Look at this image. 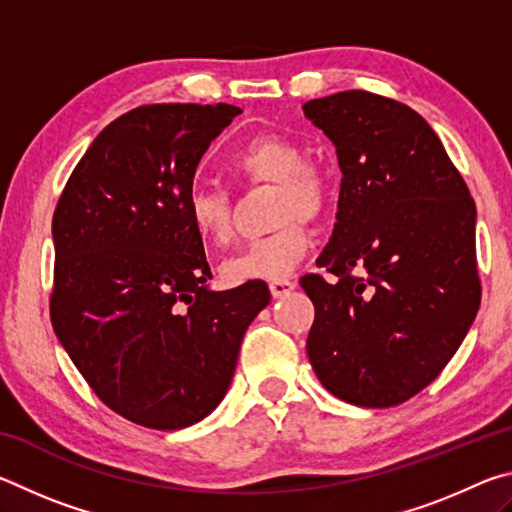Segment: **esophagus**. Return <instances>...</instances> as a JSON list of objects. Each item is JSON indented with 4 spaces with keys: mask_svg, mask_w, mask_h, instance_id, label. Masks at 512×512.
Returning a JSON list of instances; mask_svg holds the SVG:
<instances>
[{
    "mask_svg": "<svg viewBox=\"0 0 512 512\" xmlns=\"http://www.w3.org/2000/svg\"><path fill=\"white\" fill-rule=\"evenodd\" d=\"M268 289H271L273 298H284V296H289L293 289H296V282L287 280V277H275V280L268 282Z\"/></svg>",
    "mask_w": 512,
    "mask_h": 512,
    "instance_id": "34e87169",
    "label": "esophagus"
}]
</instances>
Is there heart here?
I'll return each instance as SVG.
<instances>
[{"instance_id":"1","label":"heart","mask_w":512,"mask_h":512,"mask_svg":"<svg viewBox=\"0 0 512 512\" xmlns=\"http://www.w3.org/2000/svg\"><path fill=\"white\" fill-rule=\"evenodd\" d=\"M230 171L241 183L275 187L273 221L282 225L225 259L223 277L230 284H244L289 275L311 246V230L301 216L318 219L332 201L327 173L318 164L305 162L302 146L280 133L250 137L232 153ZM185 212L189 228L205 244L223 246L232 237V205L223 189L192 187L185 198Z\"/></svg>"}]
</instances>
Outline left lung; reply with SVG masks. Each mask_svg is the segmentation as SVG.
Wrapping results in <instances>:
<instances>
[{"label":"left lung","instance_id":"obj_1","mask_svg":"<svg viewBox=\"0 0 512 512\" xmlns=\"http://www.w3.org/2000/svg\"><path fill=\"white\" fill-rule=\"evenodd\" d=\"M302 110L343 173L316 262L334 277H300L316 309L307 357L339 400L386 409L429 386L474 323L476 207L443 142L404 103L348 90Z\"/></svg>","mask_w":512,"mask_h":512}]
</instances>
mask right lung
Here are the masks:
<instances>
[{"label":"right lung","mask_w":512,"mask_h":512,"mask_svg":"<svg viewBox=\"0 0 512 512\" xmlns=\"http://www.w3.org/2000/svg\"><path fill=\"white\" fill-rule=\"evenodd\" d=\"M230 103H153L108 124L58 198L51 325L99 400L149 429L210 415L271 291H212L185 198Z\"/></svg>","instance_id":"obj_1"}]
</instances>
